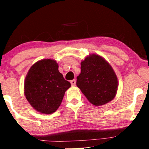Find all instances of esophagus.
Segmentation results:
<instances>
[{
    "mask_svg": "<svg viewBox=\"0 0 149 149\" xmlns=\"http://www.w3.org/2000/svg\"><path fill=\"white\" fill-rule=\"evenodd\" d=\"M70 83H71V85L74 86V85H76V80H75V79H73V80L70 81Z\"/></svg>",
    "mask_w": 149,
    "mask_h": 149,
    "instance_id": "34e87169",
    "label": "esophagus"
}]
</instances>
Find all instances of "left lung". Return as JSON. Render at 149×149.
Returning a JSON list of instances; mask_svg holds the SVG:
<instances>
[{
  "label": "left lung",
  "instance_id": "left-lung-1",
  "mask_svg": "<svg viewBox=\"0 0 149 149\" xmlns=\"http://www.w3.org/2000/svg\"><path fill=\"white\" fill-rule=\"evenodd\" d=\"M77 79V87L95 106L109 102L117 93V77L111 65L98 55H91L81 62Z\"/></svg>",
  "mask_w": 149,
  "mask_h": 149
}]
</instances>
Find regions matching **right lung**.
Returning a JSON list of instances; mask_svg holds the SVG:
<instances>
[{
  "instance_id": "right-lung-1",
  "label": "right lung",
  "mask_w": 149,
  "mask_h": 149,
  "mask_svg": "<svg viewBox=\"0 0 149 149\" xmlns=\"http://www.w3.org/2000/svg\"><path fill=\"white\" fill-rule=\"evenodd\" d=\"M70 86L59 72L56 61L44 59L30 68L24 83V94L36 111L52 114L60 107L65 91Z\"/></svg>"
}]
</instances>
